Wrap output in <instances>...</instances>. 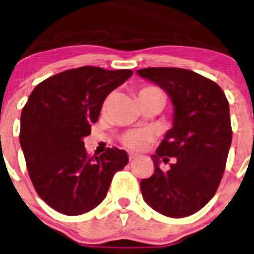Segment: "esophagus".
Masks as SVG:
<instances>
[{"mask_svg":"<svg viewBox=\"0 0 254 254\" xmlns=\"http://www.w3.org/2000/svg\"><path fill=\"white\" fill-rule=\"evenodd\" d=\"M137 157V155L136 153H133V152H129V159L130 160H132V159H134Z\"/></svg>","mask_w":254,"mask_h":254,"instance_id":"esophagus-1","label":"esophagus"}]
</instances>
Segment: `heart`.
<instances>
[{
  "label": "heart",
  "mask_w": 254,
  "mask_h": 254,
  "mask_svg": "<svg viewBox=\"0 0 254 254\" xmlns=\"http://www.w3.org/2000/svg\"><path fill=\"white\" fill-rule=\"evenodd\" d=\"M151 90H158L153 86H144V88L140 90V92L145 91H151ZM152 139V132L149 129H136L132 131H129L127 132L122 138V142L125 146H127L129 149L132 150H140L143 149L144 146L146 145L147 142Z\"/></svg>",
  "instance_id": "obj_1"
}]
</instances>
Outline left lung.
Instances as JSON below:
<instances>
[{
	"mask_svg": "<svg viewBox=\"0 0 254 254\" xmlns=\"http://www.w3.org/2000/svg\"><path fill=\"white\" fill-rule=\"evenodd\" d=\"M143 78L159 85L171 98L173 127L152 155L155 172L142 179L145 203L171 218L191 216L216 193L232 142L229 102L217 83L191 70L145 68ZM176 162L168 172L160 159Z\"/></svg>",
	"mask_w": 254,
	"mask_h": 254,
	"instance_id": "left-lung-1",
	"label": "left lung"
}]
</instances>
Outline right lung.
I'll return each mask as SVG.
<instances>
[{"instance_id": "1", "label": "right lung", "mask_w": 254, "mask_h": 254, "mask_svg": "<svg viewBox=\"0 0 254 254\" xmlns=\"http://www.w3.org/2000/svg\"><path fill=\"white\" fill-rule=\"evenodd\" d=\"M131 70L81 66L44 79L21 114L20 143L37 194L59 212L78 216L97 206L112 177L129 162L124 150L90 157L83 138L91 133L102 105Z\"/></svg>"}]
</instances>
